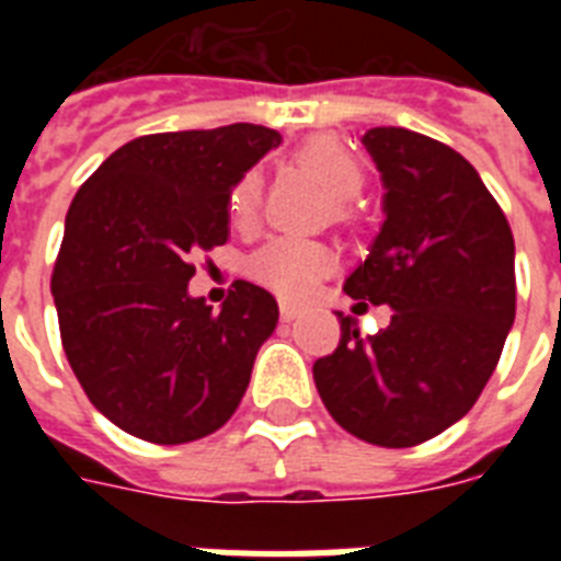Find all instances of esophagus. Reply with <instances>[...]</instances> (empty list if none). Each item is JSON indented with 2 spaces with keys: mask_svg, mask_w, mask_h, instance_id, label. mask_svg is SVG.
Wrapping results in <instances>:
<instances>
[{
  "mask_svg": "<svg viewBox=\"0 0 561 561\" xmlns=\"http://www.w3.org/2000/svg\"><path fill=\"white\" fill-rule=\"evenodd\" d=\"M279 314H282V320H285V323H290V320H297V317H299V306H294V302H288V299H282Z\"/></svg>",
  "mask_w": 561,
  "mask_h": 561,
  "instance_id": "esophagus-1",
  "label": "esophagus"
}]
</instances>
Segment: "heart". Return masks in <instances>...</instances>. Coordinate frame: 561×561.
Wrapping results in <instances>:
<instances>
[{
    "label": "heart",
    "mask_w": 561,
    "mask_h": 561,
    "mask_svg": "<svg viewBox=\"0 0 561 561\" xmlns=\"http://www.w3.org/2000/svg\"><path fill=\"white\" fill-rule=\"evenodd\" d=\"M297 162L308 169L334 201H352L364 186V165L337 136H311L297 148ZM262 197L259 171H247L229 192V215L236 224L253 220ZM247 271L255 282H262L279 297L306 299L317 288V282L332 271V253L317 241L297 236L273 238L250 259Z\"/></svg>",
    "instance_id": "1"
}]
</instances>
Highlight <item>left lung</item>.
Instances as JSON below:
<instances>
[{
  "label": "left lung",
  "mask_w": 561,
  "mask_h": 561,
  "mask_svg": "<svg viewBox=\"0 0 561 561\" xmlns=\"http://www.w3.org/2000/svg\"><path fill=\"white\" fill-rule=\"evenodd\" d=\"M364 148L381 171L383 224L343 290L390 306V325L314 364L334 422L364 443L410 448L460 422L495 373L515 320V241L469 160L431 136L373 127Z\"/></svg>",
  "instance_id": "left-lung-1"
}]
</instances>
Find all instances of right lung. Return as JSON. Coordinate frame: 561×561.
I'll return each instance as SVG.
<instances>
[{"mask_svg": "<svg viewBox=\"0 0 561 561\" xmlns=\"http://www.w3.org/2000/svg\"><path fill=\"white\" fill-rule=\"evenodd\" d=\"M282 136L262 125L139 136L101 162L66 211L51 273L60 341L83 392L160 445L215 434L279 323L253 282L211 311L192 259L227 244L229 192Z\"/></svg>", "mask_w": 561, "mask_h": 561, "instance_id": "1", "label": "right lung"}]
</instances>
